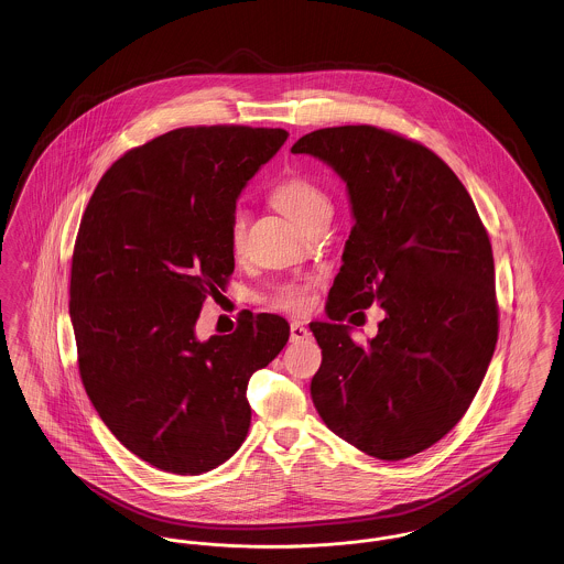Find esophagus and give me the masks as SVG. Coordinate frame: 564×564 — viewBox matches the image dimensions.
Wrapping results in <instances>:
<instances>
[{
  "label": "esophagus",
  "instance_id": "obj_1",
  "mask_svg": "<svg viewBox=\"0 0 564 564\" xmlns=\"http://www.w3.org/2000/svg\"><path fill=\"white\" fill-rule=\"evenodd\" d=\"M308 334H311V332L300 322H292V325H290V338H292V343L308 338Z\"/></svg>",
  "mask_w": 564,
  "mask_h": 564
}]
</instances>
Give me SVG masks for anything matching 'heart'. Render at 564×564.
Returning a JSON list of instances; mask_svg holds the SVG:
<instances>
[{
    "instance_id": "heart-1",
    "label": "heart",
    "mask_w": 564,
    "mask_h": 564,
    "mask_svg": "<svg viewBox=\"0 0 564 564\" xmlns=\"http://www.w3.org/2000/svg\"><path fill=\"white\" fill-rule=\"evenodd\" d=\"M270 200L276 209H281L288 217L295 219L297 224L306 226L315 215L322 212H329V200L313 180H308L306 175L290 171L285 173L272 189H270ZM247 226H249V217L242 209H235L230 224H228V239L232 251H241L245 245V235H247ZM317 285L315 276H300L292 281H283L279 285L272 288L267 302L272 308L285 311V313H294L302 315L311 308L313 304V290Z\"/></svg>"
}]
</instances>
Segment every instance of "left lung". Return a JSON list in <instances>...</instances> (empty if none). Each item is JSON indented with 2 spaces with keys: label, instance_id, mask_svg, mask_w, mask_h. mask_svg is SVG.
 Wrapping results in <instances>:
<instances>
[{
  "label": "left lung",
  "instance_id": "1",
  "mask_svg": "<svg viewBox=\"0 0 564 564\" xmlns=\"http://www.w3.org/2000/svg\"><path fill=\"white\" fill-rule=\"evenodd\" d=\"M294 154L327 162L349 188L355 224L311 329L322 368L311 395L323 423L366 455L402 460L455 427L499 336L492 247L469 192L423 143L370 124L300 137ZM382 305L366 347L339 322Z\"/></svg>",
  "mask_w": 564,
  "mask_h": 564
}]
</instances>
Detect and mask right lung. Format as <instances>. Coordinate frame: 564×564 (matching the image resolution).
I'll use <instances>...</instances> for the list:
<instances>
[{
  "instance_id": "1",
  "label": "right lung",
  "mask_w": 564,
  "mask_h": 564,
  "mask_svg": "<svg viewBox=\"0 0 564 564\" xmlns=\"http://www.w3.org/2000/svg\"><path fill=\"white\" fill-rule=\"evenodd\" d=\"M283 129L184 127L113 162L74 245L69 315L86 395L109 431L162 471L198 476L241 448L249 376L290 338L276 315L196 340L203 302L235 272L228 224Z\"/></svg>"
}]
</instances>
